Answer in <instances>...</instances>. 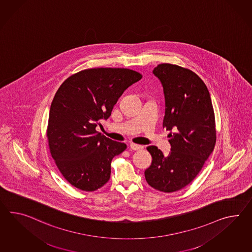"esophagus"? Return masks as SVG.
<instances>
[{"instance_id": "34e87169", "label": "esophagus", "mask_w": 252, "mask_h": 252, "mask_svg": "<svg viewBox=\"0 0 252 252\" xmlns=\"http://www.w3.org/2000/svg\"><path fill=\"white\" fill-rule=\"evenodd\" d=\"M130 148L132 149V150H141L143 149V147L140 146V145H136V144H130Z\"/></svg>"}]
</instances>
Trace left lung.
<instances>
[{"mask_svg":"<svg viewBox=\"0 0 252 252\" xmlns=\"http://www.w3.org/2000/svg\"><path fill=\"white\" fill-rule=\"evenodd\" d=\"M153 74L159 79L165 94L163 128L171 133V152L164 156L155 147L145 178L157 190H180L196 178L216 144L215 115L209 90L201 78L189 69L160 63Z\"/></svg>","mask_w":252,"mask_h":252,"instance_id":"8db88e82","label":"left lung"}]
</instances>
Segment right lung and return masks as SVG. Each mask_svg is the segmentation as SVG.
<instances>
[{
	"label": "right lung",
	"instance_id": "add662e5",
	"mask_svg": "<svg viewBox=\"0 0 252 252\" xmlns=\"http://www.w3.org/2000/svg\"><path fill=\"white\" fill-rule=\"evenodd\" d=\"M142 78L126 68H92L71 75L57 90L50 107V152L63 178L76 189L94 191L110 178L111 161L125 143L97 133L124 91Z\"/></svg>",
	"mask_w": 252,
	"mask_h": 252
}]
</instances>
